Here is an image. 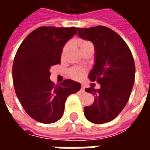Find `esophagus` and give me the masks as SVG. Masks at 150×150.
<instances>
[{
    "label": "esophagus",
    "mask_w": 150,
    "mask_h": 150,
    "mask_svg": "<svg viewBox=\"0 0 150 150\" xmlns=\"http://www.w3.org/2000/svg\"><path fill=\"white\" fill-rule=\"evenodd\" d=\"M80 91H81L82 92H84L85 91V87L83 86V85H82L81 86V89H80Z\"/></svg>",
    "instance_id": "obj_1"
}]
</instances>
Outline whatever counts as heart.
I'll use <instances>...</instances> for the list:
<instances>
[{"mask_svg": "<svg viewBox=\"0 0 150 150\" xmlns=\"http://www.w3.org/2000/svg\"><path fill=\"white\" fill-rule=\"evenodd\" d=\"M77 45L79 46V49L80 50H83L84 48H86L87 46H91V43L88 42V41H85V40H78L77 42ZM67 47L68 46L67 45V46L63 48L62 50V54L63 55L65 52L67 51ZM85 75V70L83 68H81V67H74V68H72L70 70V75H71V77L72 79H81Z\"/></svg>", "mask_w": 150, "mask_h": 150, "instance_id": "b5f03b06", "label": "heart"}]
</instances>
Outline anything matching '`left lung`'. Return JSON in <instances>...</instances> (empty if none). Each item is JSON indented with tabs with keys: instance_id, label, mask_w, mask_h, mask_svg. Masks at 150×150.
Segmentation results:
<instances>
[{
	"instance_id": "left-lung-1",
	"label": "left lung",
	"mask_w": 150,
	"mask_h": 150,
	"mask_svg": "<svg viewBox=\"0 0 150 150\" xmlns=\"http://www.w3.org/2000/svg\"><path fill=\"white\" fill-rule=\"evenodd\" d=\"M79 37L93 43L94 65L88 79L96 80L100 88L92 86L87 92L95 96L84 116L94 124L109 122L123 110L134 84L135 64L129 46L119 34L105 26L77 28Z\"/></svg>"
}]
</instances>
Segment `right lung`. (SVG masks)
<instances>
[{
    "mask_svg": "<svg viewBox=\"0 0 150 150\" xmlns=\"http://www.w3.org/2000/svg\"><path fill=\"white\" fill-rule=\"evenodd\" d=\"M77 28L42 26L28 35L19 46L13 64L16 95L29 116L38 122L51 124L62 118L67 98L81 84L66 79L54 85L50 69L61 62L62 49Z\"/></svg>",
    "mask_w": 150,
    "mask_h": 150,
    "instance_id": "add662e5",
    "label": "right lung"
}]
</instances>
